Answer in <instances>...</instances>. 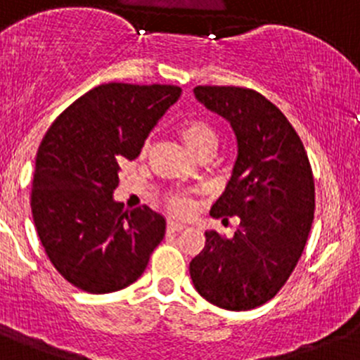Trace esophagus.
<instances>
[{"label": "esophagus", "mask_w": 360, "mask_h": 360, "mask_svg": "<svg viewBox=\"0 0 360 360\" xmlns=\"http://www.w3.org/2000/svg\"><path fill=\"white\" fill-rule=\"evenodd\" d=\"M166 229H168V232H181L185 229V225L184 224H179V221L169 220L168 224H166Z\"/></svg>", "instance_id": "esophagus-1"}]
</instances>
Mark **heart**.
<instances>
[{"mask_svg":"<svg viewBox=\"0 0 360 360\" xmlns=\"http://www.w3.org/2000/svg\"><path fill=\"white\" fill-rule=\"evenodd\" d=\"M179 135L184 140L185 146L198 154L199 158L211 154L218 146V131L210 121L205 117H188V120L181 121L179 126ZM149 149V140L143 143V153ZM166 207L176 214H187L191 213L192 205L187 198L180 194H169L166 198Z\"/></svg>","mask_w":360,"mask_h":360,"instance_id":"b5f03b06","label":"heart"}]
</instances>
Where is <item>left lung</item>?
Here are the masks:
<instances>
[{
	"mask_svg": "<svg viewBox=\"0 0 360 360\" xmlns=\"http://www.w3.org/2000/svg\"><path fill=\"white\" fill-rule=\"evenodd\" d=\"M194 94L236 133L234 173L211 217L240 224L231 239L206 232L191 262L192 283L220 309H257L281 291L305 250L316 207L312 166L298 133L262 94L207 84Z\"/></svg>",
	"mask_w": 360,
	"mask_h": 360,
	"instance_id": "1",
	"label": "left lung"
}]
</instances>
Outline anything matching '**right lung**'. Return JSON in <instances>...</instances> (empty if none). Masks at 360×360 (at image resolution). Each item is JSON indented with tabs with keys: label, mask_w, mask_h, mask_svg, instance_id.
I'll return each mask as SVG.
<instances>
[{
	"label": "right lung",
	"mask_w": 360,
	"mask_h": 360,
	"mask_svg": "<svg viewBox=\"0 0 360 360\" xmlns=\"http://www.w3.org/2000/svg\"><path fill=\"white\" fill-rule=\"evenodd\" d=\"M173 84L107 83L72 102L43 136L31 210L44 253L77 290L120 291L146 270L165 237V218L112 199L120 162L135 159L176 102Z\"/></svg>",
	"instance_id": "1"
}]
</instances>
